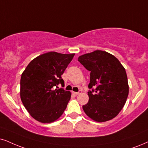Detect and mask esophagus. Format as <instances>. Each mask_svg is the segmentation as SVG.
Returning a JSON list of instances; mask_svg holds the SVG:
<instances>
[{
	"instance_id": "34e87169",
	"label": "esophagus",
	"mask_w": 148,
	"mask_h": 148,
	"mask_svg": "<svg viewBox=\"0 0 148 148\" xmlns=\"http://www.w3.org/2000/svg\"><path fill=\"white\" fill-rule=\"evenodd\" d=\"M82 93V91L81 90H79L78 91V92H74V93L75 95H79V94H80V93Z\"/></svg>"
}]
</instances>
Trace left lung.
I'll use <instances>...</instances> for the list:
<instances>
[{
	"label": "left lung",
	"instance_id": "1",
	"mask_svg": "<svg viewBox=\"0 0 148 148\" xmlns=\"http://www.w3.org/2000/svg\"><path fill=\"white\" fill-rule=\"evenodd\" d=\"M90 71L89 102L83 106L88 117L98 122L112 119L124 107L129 87L125 68L118 59L102 50H95L78 58ZM95 88V89L93 88Z\"/></svg>",
	"mask_w": 148,
	"mask_h": 148
}]
</instances>
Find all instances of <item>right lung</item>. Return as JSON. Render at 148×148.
<instances>
[{"label":"right lung","instance_id":"obj_1","mask_svg":"<svg viewBox=\"0 0 148 148\" xmlns=\"http://www.w3.org/2000/svg\"><path fill=\"white\" fill-rule=\"evenodd\" d=\"M75 54L49 52L33 59L22 74L20 98L24 107L35 119L51 123L61 117L71 98V93L57 85H64L61 78Z\"/></svg>","mask_w":148,"mask_h":148}]
</instances>
